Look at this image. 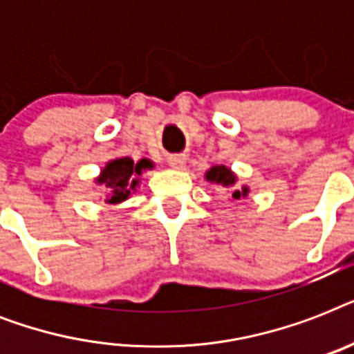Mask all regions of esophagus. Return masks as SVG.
<instances>
[{"label":"esophagus","mask_w":354,"mask_h":354,"mask_svg":"<svg viewBox=\"0 0 354 354\" xmlns=\"http://www.w3.org/2000/svg\"><path fill=\"white\" fill-rule=\"evenodd\" d=\"M185 161H187V158L183 154H174L167 158V163H169L172 169H183V167H185Z\"/></svg>","instance_id":"1"}]
</instances>
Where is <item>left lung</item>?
Here are the masks:
<instances>
[{"instance_id":"obj_1","label":"left lung","mask_w":354,"mask_h":354,"mask_svg":"<svg viewBox=\"0 0 354 354\" xmlns=\"http://www.w3.org/2000/svg\"><path fill=\"white\" fill-rule=\"evenodd\" d=\"M205 180L211 183H218L222 187H233L236 183V176L233 174L232 169H227L226 165H215L211 167L209 171L205 172ZM250 189L246 185H242V189H233V198H241V196H246Z\"/></svg>"}]
</instances>
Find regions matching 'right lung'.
I'll list each match as a JSON object with an SVG mask.
<instances>
[{"mask_svg":"<svg viewBox=\"0 0 354 354\" xmlns=\"http://www.w3.org/2000/svg\"><path fill=\"white\" fill-rule=\"evenodd\" d=\"M152 167L154 163L147 158L139 160L138 163H133L132 158H115L102 167L95 182L106 189L108 204H121L130 194L136 193L139 185L138 176H141V172Z\"/></svg>","mask_w":354,"mask_h":354,"instance_id":"add662e5","label":"right lung"}]
</instances>
